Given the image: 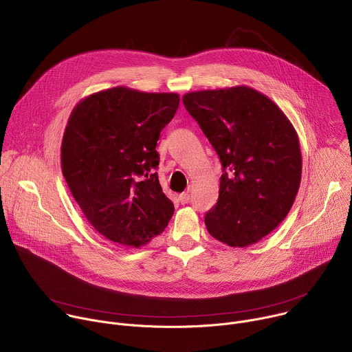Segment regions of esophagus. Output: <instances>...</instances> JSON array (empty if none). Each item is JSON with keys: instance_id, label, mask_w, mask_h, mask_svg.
Returning <instances> with one entry per match:
<instances>
[{"instance_id": "esophagus-1", "label": "esophagus", "mask_w": 352, "mask_h": 352, "mask_svg": "<svg viewBox=\"0 0 352 352\" xmlns=\"http://www.w3.org/2000/svg\"><path fill=\"white\" fill-rule=\"evenodd\" d=\"M178 199H179V202H181L182 205H186V204H189V199H190V196H189V193H188V192H182V193H179Z\"/></svg>"}]
</instances>
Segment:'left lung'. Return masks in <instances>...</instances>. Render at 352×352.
<instances>
[{
  "label": "left lung",
  "instance_id": "1",
  "mask_svg": "<svg viewBox=\"0 0 352 352\" xmlns=\"http://www.w3.org/2000/svg\"><path fill=\"white\" fill-rule=\"evenodd\" d=\"M188 113L223 164L219 200L205 217L217 241L245 248L287 217L302 174L295 128L263 93L245 86L184 94Z\"/></svg>",
  "mask_w": 352,
  "mask_h": 352
}]
</instances>
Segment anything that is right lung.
<instances>
[{"mask_svg": "<svg viewBox=\"0 0 352 352\" xmlns=\"http://www.w3.org/2000/svg\"><path fill=\"white\" fill-rule=\"evenodd\" d=\"M178 104L177 93L117 86L74 107L61 143L63 175L87 221L107 239L140 248L173 217L155 168L160 132Z\"/></svg>", "mask_w": 352, "mask_h": 352, "instance_id": "add662e5", "label": "right lung"}]
</instances>
